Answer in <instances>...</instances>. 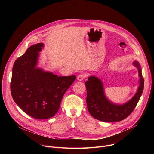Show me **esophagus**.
I'll return each mask as SVG.
<instances>
[{
    "label": "esophagus",
    "mask_w": 154,
    "mask_h": 154,
    "mask_svg": "<svg viewBox=\"0 0 154 154\" xmlns=\"http://www.w3.org/2000/svg\"><path fill=\"white\" fill-rule=\"evenodd\" d=\"M85 77V75L83 74H80L77 76V80L79 81H82Z\"/></svg>",
    "instance_id": "1"
}]
</instances>
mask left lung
<instances>
[{"mask_svg": "<svg viewBox=\"0 0 154 154\" xmlns=\"http://www.w3.org/2000/svg\"><path fill=\"white\" fill-rule=\"evenodd\" d=\"M133 64L138 68L140 85L134 97L123 104L114 103L106 97L103 83L98 77L94 75L88 77V80L85 83L87 90L86 101L88 112L93 118L113 122L124 119L134 111L143 93L144 82L139 62L134 61Z\"/></svg>", "mask_w": 154, "mask_h": 154, "instance_id": "left-lung-1", "label": "left lung"}]
</instances>
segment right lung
Returning <instances> with one entry per match:
<instances>
[{
  "label": "right lung",
  "instance_id": "add662e5",
  "mask_svg": "<svg viewBox=\"0 0 154 154\" xmlns=\"http://www.w3.org/2000/svg\"><path fill=\"white\" fill-rule=\"evenodd\" d=\"M43 43L31 46L14 62L10 89L12 97L23 110L35 119L53 117L59 109L64 94L75 75L58 77L38 68Z\"/></svg>",
  "mask_w": 154,
  "mask_h": 154
}]
</instances>
